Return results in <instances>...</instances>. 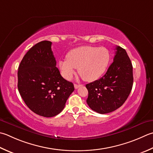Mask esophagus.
Returning <instances> with one entry per match:
<instances>
[{
  "mask_svg": "<svg viewBox=\"0 0 153 153\" xmlns=\"http://www.w3.org/2000/svg\"><path fill=\"white\" fill-rule=\"evenodd\" d=\"M81 85H77V84H74V88H75V89H77V88H79V87H80Z\"/></svg>",
  "mask_w": 153,
  "mask_h": 153,
  "instance_id": "1",
  "label": "esophagus"
}]
</instances>
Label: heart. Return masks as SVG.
<instances>
[{"mask_svg": "<svg viewBox=\"0 0 153 153\" xmlns=\"http://www.w3.org/2000/svg\"><path fill=\"white\" fill-rule=\"evenodd\" d=\"M109 60L110 53L105 48L84 46L70 51L66 59L59 61L58 66L65 79H71L77 68L83 80L94 82L104 73Z\"/></svg>", "mask_w": 153, "mask_h": 153, "instance_id": "b5f03b06", "label": "heart"}]
</instances>
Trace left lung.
<instances>
[{"label":"left lung","instance_id":"1","mask_svg":"<svg viewBox=\"0 0 153 153\" xmlns=\"http://www.w3.org/2000/svg\"><path fill=\"white\" fill-rule=\"evenodd\" d=\"M113 62L107 72L98 80L85 85L88 90L87 103L101 114L120 107L127 100L133 83V65L127 52L116 47Z\"/></svg>","mask_w":153,"mask_h":153}]
</instances>
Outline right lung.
Returning a JSON list of instances; mask_svg holds the SVG:
<instances>
[{"mask_svg": "<svg viewBox=\"0 0 153 153\" xmlns=\"http://www.w3.org/2000/svg\"><path fill=\"white\" fill-rule=\"evenodd\" d=\"M52 42L35 44L21 61L18 71V89L28 108L45 117L58 115L74 91L71 82L63 78L56 68Z\"/></svg>", "mask_w": 153, "mask_h": 153, "instance_id": "right-lung-1", "label": "right lung"}]
</instances>
